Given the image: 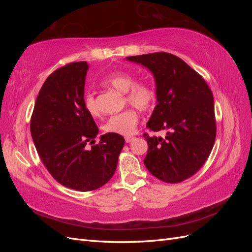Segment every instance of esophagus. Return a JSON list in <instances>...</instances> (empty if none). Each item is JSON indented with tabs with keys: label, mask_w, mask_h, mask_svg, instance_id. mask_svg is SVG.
<instances>
[{
	"label": "esophagus",
	"mask_w": 252,
	"mask_h": 252,
	"mask_svg": "<svg viewBox=\"0 0 252 252\" xmlns=\"http://www.w3.org/2000/svg\"><path fill=\"white\" fill-rule=\"evenodd\" d=\"M133 139H134V138H133V136H131V135L125 136V141H126V143H130V142H131Z\"/></svg>",
	"instance_id": "1"
}]
</instances>
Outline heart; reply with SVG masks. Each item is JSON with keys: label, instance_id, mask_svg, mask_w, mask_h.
I'll use <instances>...</instances> for the list:
<instances>
[{"label": "heart", "instance_id": "1", "mask_svg": "<svg viewBox=\"0 0 252 252\" xmlns=\"http://www.w3.org/2000/svg\"><path fill=\"white\" fill-rule=\"evenodd\" d=\"M102 84L104 86L125 93L124 103L141 111L149 110L157 103L158 95L155 86L147 81L135 82L134 75L129 72L123 70L112 71L103 79ZM84 107L90 116H100V109L93 94H87L84 96ZM138 123V112L129 108L111 116L103 125V130L106 133L129 135L134 132Z\"/></svg>", "mask_w": 252, "mask_h": 252}]
</instances>
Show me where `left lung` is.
I'll list each match as a JSON object with an SVG mask.
<instances>
[{"label": "left lung", "mask_w": 252, "mask_h": 252, "mask_svg": "<svg viewBox=\"0 0 252 252\" xmlns=\"http://www.w3.org/2000/svg\"><path fill=\"white\" fill-rule=\"evenodd\" d=\"M154 73L158 104L147 127L163 136H143L148 143L144 164L166 183H180L199 171L216 141L213 95L201 74L168 52L128 57Z\"/></svg>", "instance_id": "obj_1"}]
</instances>
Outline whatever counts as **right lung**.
I'll return each instance as SVG.
<instances>
[{"label": "right lung", "mask_w": 252, "mask_h": 252, "mask_svg": "<svg viewBox=\"0 0 252 252\" xmlns=\"http://www.w3.org/2000/svg\"><path fill=\"white\" fill-rule=\"evenodd\" d=\"M87 70V62H74L53 71L37 94L30 120L42 163L60 184L78 191L95 190L112 178L125 143L112 133L95 143L98 128L84 107Z\"/></svg>", "instance_id": "right-lung-1"}]
</instances>
